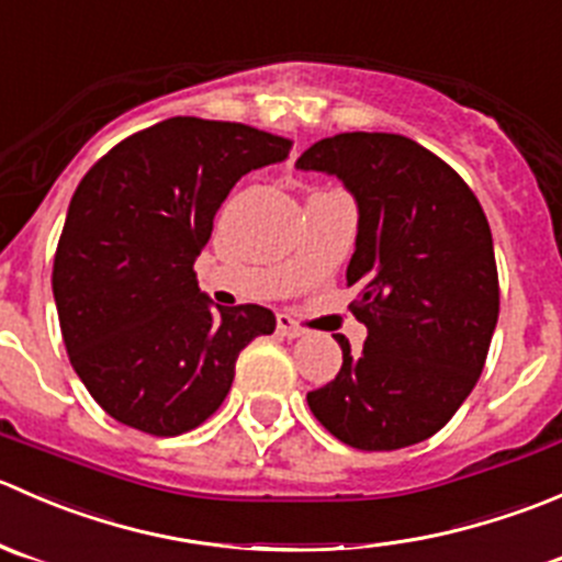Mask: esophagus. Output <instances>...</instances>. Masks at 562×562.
Listing matches in <instances>:
<instances>
[{"instance_id": "obj_1", "label": "esophagus", "mask_w": 562, "mask_h": 562, "mask_svg": "<svg viewBox=\"0 0 562 562\" xmlns=\"http://www.w3.org/2000/svg\"><path fill=\"white\" fill-rule=\"evenodd\" d=\"M276 327H279L281 336H286V338H300L305 333L303 327H300V322L292 319L289 314H279V319H276Z\"/></svg>"}]
</instances>
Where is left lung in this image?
Wrapping results in <instances>:
<instances>
[{"label":"left lung","instance_id":"8db88e82","mask_svg":"<svg viewBox=\"0 0 562 562\" xmlns=\"http://www.w3.org/2000/svg\"><path fill=\"white\" fill-rule=\"evenodd\" d=\"M300 169L336 175L358 202L347 286L363 352L341 344L336 380L308 396L344 446L396 451L429 440L481 376L499 314L492 229L468 182L398 133H336Z\"/></svg>","mask_w":562,"mask_h":562}]
</instances>
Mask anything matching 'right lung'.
Segmentation results:
<instances>
[{"mask_svg": "<svg viewBox=\"0 0 562 562\" xmlns=\"http://www.w3.org/2000/svg\"><path fill=\"white\" fill-rule=\"evenodd\" d=\"M289 149L243 122L171 116L79 182L52 286L70 363L114 420L153 437L196 429L224 404L237 355L276 330L265 305L210 308L193 262L235 182Z\"/></svg>", "mask_w": 562, "mask_h": 562, "instance_id": "1", "label": "right lung"}]
</instances>
